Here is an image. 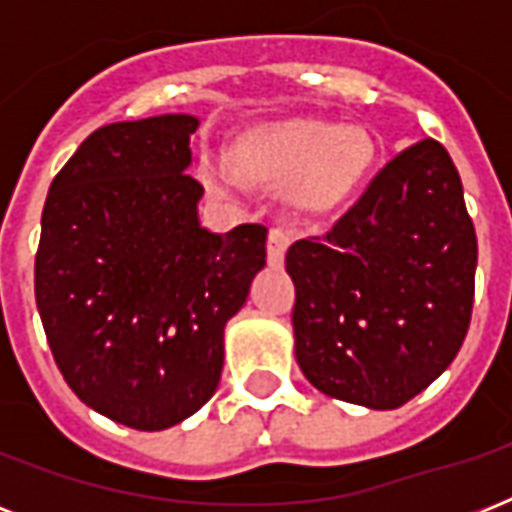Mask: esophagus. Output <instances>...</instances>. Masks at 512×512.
<instances>
[{
	"instance_id": "obj_1",
	"label": "esophagus",
	"mask_w": 512,
	"mask_h": 512,
	"mask_svg": "<svg viewBox=\"0 0 512 512\" xmlns=\"http://www.w3.org/2000/svg\"><path fill=\"white\" fill-rule=\"evenodd\" d=\"M287 247H289V233L281 231V228H273L268 233V263L273 268H279L284 263V255H287Z\"/></svg>"
}]
</instances>
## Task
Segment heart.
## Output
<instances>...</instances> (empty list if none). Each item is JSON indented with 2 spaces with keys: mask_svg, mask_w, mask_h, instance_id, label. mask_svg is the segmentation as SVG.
<instances>
[{
  "mask_svg": "<svg viewBox=\"0 0 512 512\" xmlns=\"http://www.w3.org/2000/svg\"><path fill=\"white\" fill-rule=\"evenodd\" d=\"M374 162V140L361 127H342L324 119H281L247 132L236 146L233 167L223 156L201 162V183L233 199L247 191V180L289 185L303 212H332L364 183Z\"/></svg>",
  "mask_w": 512,
  "mask_h": 512,
  "instance_id": "obj_1",
  "label": "heart"
}]
</instances>
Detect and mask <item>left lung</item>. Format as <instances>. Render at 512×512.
Returning a JSON list of instances; mask_svg holds the SVG:
<instances>
[{
	"instance_id": "1",
	"label": "left lung",
	"mask_w": 512,
	"mask_h": 512,
	"mask_svg": "<svg viewBox=\"0 0 512 512\" xmlns=\"http://www.w3.org/2000/svg\"><path fill=\"white\" fill-rule=\"evenodd\" d=\"M476 228L452 156L406 148L327 236L295 241V358L313 388L396 409L452 364L468 335Z\"/></svg>"
}]
</instances>
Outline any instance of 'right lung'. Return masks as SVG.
Masks as SVG:
<instances>
[{
    "mask_svg": "<svg viewBox=\"0 0 512 512\" xmlns=\"http://www.w3.org/2000/svg\"><path fill=\"white\" fill-rule=\"evenodd\" d=\"M199 119L106 124L76 148L44 201L34 289L44 335L79 401L135 430L207 404L225 324L265 268L263 225L212 233L191 175Z\"/></svg>",
    "mask_w": 512,
    "mask_h": 512,
    "instance_id": "add662e5",
    "label": "right lung"
}]
</instances>
